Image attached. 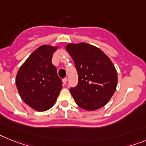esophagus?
I'll return each mask as SVG.
<instances>
[{
  "label": "esophagus",
  "mask_w": 146,
  "mask_h": 146,
  "mask_svg": "<svg viewBox=\"0 0 146 146\" xmlns=\"http://www.w3.org/2000/svg\"><path fill=\"white\" fill-rule=\"evenodd\" d=\"M62 82H63L64 84H66L67 82V78H64V79H62Z\"/></svg>",
  "instance_id": "34e87169"
}]
</instances>
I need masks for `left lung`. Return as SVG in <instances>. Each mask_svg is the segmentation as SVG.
<instances>
[{
  "label": "left lung",
  "instance_id": "left-lung-1",
  "mask_svg": "<svg viewBox=\"0 0 146 146\" xmlns=\"http://www.w3.org/2000/svg\"><path fill=\"white\" fill-rule=\"evenodd\" d=\"M66 50L74 61L78 84L70 88L77 105L86 111L101 108L114 94L117 73L101 50L86 43L69 44Z\"/></svg>",
  "mask_w": 146,
  "mask_h": 146
}]
</instances>
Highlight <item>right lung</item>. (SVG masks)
I'll return each instance as SVG.
<instances>
[{"mask_svg": "<svg viewBox=\"0 0 146 146\" xmlns=\"http://www.w3.org/2000/svg\"><path fill=\"white\" fill-rule=\"evenodd\" d=\"M57 47L42 45L35 50L18 71L16 86L25 103L38 111L54 105L62 88V79L52 64Z\"/></svg>", "mask_w": 146, "mask_h": 146, "instance_id": "add662e5", "label": "right lung"}]
</instances>
